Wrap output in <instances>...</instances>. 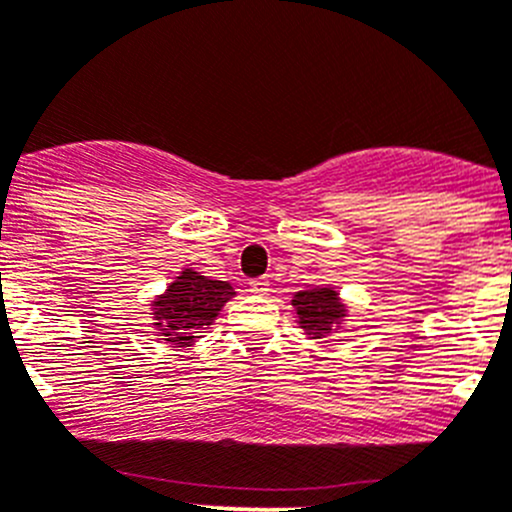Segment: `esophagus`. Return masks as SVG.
<instances>
[{
	"label": "esophagus",
	"mask_w": 512,
	"mask_h": 512,
	"mask_svg": "<svg viewBox=\"0 0 512 512\" xmlns=\"http://www.w3.org/2000/svg\"><path fill=\"white\" fill-rule=\"evenodd\" d=\"M247 290H250L252 295H267V292H270V282H267V277H257V280H252L250 285H247Z\"/></svg>",
	"instance_id": "34e87169"
}]
</instances>
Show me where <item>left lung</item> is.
<instances>
[{
    "mask_svg": "<svg viewBox=\"0 0 512 512\" xmlns=\"http://www.w3.org/2000/svg\"><path fill=\"white\" fill-rule=\"evenodd\" d=\"M290 302L295 307L297 325L312 340H330V335L340 332L350 320V307L332 285L295 292Z\"/></svg>",
    "mask_w": 512,
    "mask_h": 512,
    "instance_id": "left-lung-1",
    "label": "left lung"
}]
</instances>
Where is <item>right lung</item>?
Returning a JSON list of instances; mask_svg holds the SVG:
<instances>
[{
	"mask_svg": "<svg viewBox=\"0 0 512 512\" xmlns=\"http://www.w3.org/2000/svg\"><path fill=\"white\" fill-rule=\"evenodd\" d=\"M235 295L230 282L202 275L195 267H182L167 290L150 300V325L167 345L195 347L200 332L215 325L222 307Z\"/></svg>",
	"mask_w": 512,
	"mask_h": 512,
	"instance_id": "right-lung-1",
	"label": "right lung"
}]
</instances>
